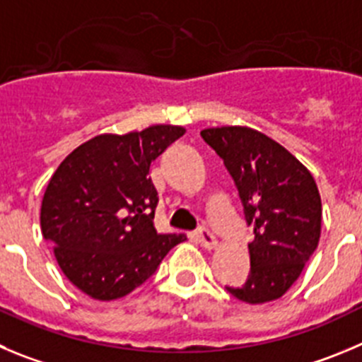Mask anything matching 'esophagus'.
Instances as JSON below:
<instances>
[{"mask_svg": "<svg viewBox=\"0 0 362 362\" xmlns=\"http://www.w3.org/2000/svg\"><path fill=\"white\" fill-rule=\"evenodd\" d=\"M197 241L207 250H212L218 246V241H216V238L207 230V228H200V230L197 232Z\"/></svg>", "mask_w": 362, "mask_h": 362, "instance_id": "obj_1", "label": "esophagus"}]
</instances>
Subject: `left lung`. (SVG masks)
Segmentation results:
<instances>
[{
  "mask_svg": "<svg viewBox=\"0 0 362 362\" xmlns=\"http://www.w3.org/2000/svg\"><path fill=\"white\" fill-rule=\"evenodd\" d=\"M202 137L234 178L246 223L253 225L255 234L248 245V279L227 291L252 305L279 300L318 248V185L295 155L253 128H205Z\"/></svg>",
  "mask_w": 362,
  "mask_h": 362,
  "instance_id": "obj_1",
  "label": "left lung"
}]
</instances>
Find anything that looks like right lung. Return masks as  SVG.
<instances>
[{
    "mask_svg": "<svg viewBox=\"0 0 362 362\" xmlns=\"http://www.w3.org/2000/svg\"><path fill=\"white\" fill-rule=\"evenodd\" d=\"M185 134L151 124L101 134L71 151L44 191L40 230L73 286L101 302L123 298L155 273L184 234H158L155 158Z\"/></svg>",
    "mask_w": 362,
    "mask_h": 362,
    "instance_id": "obj_1",
    "label": "right lung"
}]
</instances>
